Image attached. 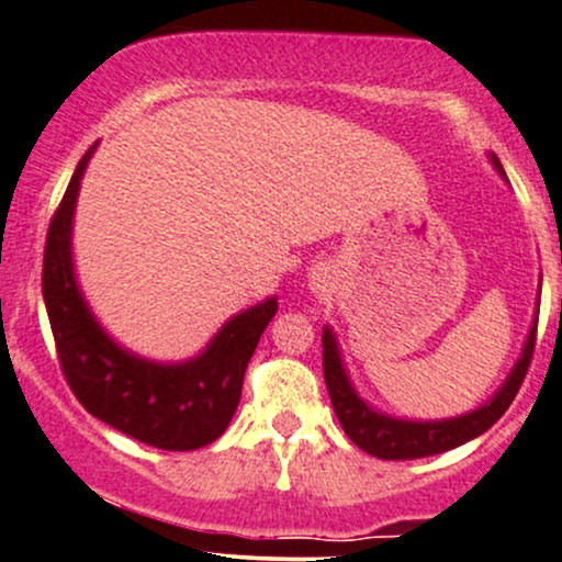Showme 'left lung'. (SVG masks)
<instances>
[{
	"instance_id": "8db88e82",
	"label": "left lung",
	"mask_w": 562,
	"mask_h": 562,
	"mask_svg": "<svg viewBox=\"0 0 562 562\" xmlns=\"http://www.w3.org/2000/svg\"><path fill=\"white\" fill-rule=\"evenodd\" d=\"M495 172L501 178H506L504 165L501 159L487 155ZM537 319H539V299L535 319L524 340V348L516 359L514 369L508 371L506 382L493 392L491 400H485L483 405L475 411L457 415V418H441V420H411V418H395L376 411L374 405H369L359 392H356L351 376H348L344 356H340L338 338H335L333 327H323V371H325V384L330 392L333 411L338 415L340 426L348 434L356 447L367 451L371 457L379 459H418V457H431L449 451L454 447H462L472 439H477L480 434H485L495 420L508 411V405L514 403L516 392H519L524 374H527L531 351H535V335H537Z\"/></svg>"
}]
</instances>
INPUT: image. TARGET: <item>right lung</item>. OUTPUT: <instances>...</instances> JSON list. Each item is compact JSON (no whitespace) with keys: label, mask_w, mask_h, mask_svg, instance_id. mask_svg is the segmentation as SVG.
<instances>
[{"label":"right lung","mask_w":562,"mask_h":562,"mask_svg":"<svg viewBox=\"0 0 562 562\" xmlns=\"http://www.w3.org/2000/svg\"><path fill=\"white\" fill-rule=\"evenodd\" d=\"M94 149L98 142L79 159L43 252V302L58 361L85 411L115 431L167 451L201 449L227 431L245 369L279 310V296L237 312L186 361L144 359L113 340L79 289L71 255L77 195Z\"/></svg>","instance_id":"right-lung-1"}]
</instances>
